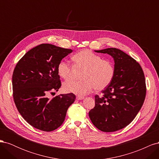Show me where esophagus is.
I'll use <instances>...</instances> for the list:
<instances>
[{"mask_svg": "<svg viewBox=\"0 0 159 159\" xmlns=\"http://www.w3.org/2000/svg\"><path fill=\"white\" fill-rule=\"evenodd\" d=\"M84 98L83 96H76V99L77 100H81Z\"/></svg>", "mask_w": 159, "mask_h": 159, "instance_id": "1", "label": "esophagus"}]
</instances>
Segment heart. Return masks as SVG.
Wrapping results in <instances>:
<instances>
[{"label":"heart","mask_w":159,"mask_h":159,"mask_svg":"<svg viewBox=\"0 0 159 159\" xmlns=\"http://www.w3.org/2000/svg\"><path fill=\"white\" fill-rule=\"evenodd\" d=\"M74 63L84 68L81 75L82 80H70L64 84L66 92L83 96L95 91H102L110 85L115 77V68L113 62L89 50H83L72 56ZM57 72L61 78L68 80L71 75V66L68 61L61 60L57 65Z\"/></svg>","instance_id":"obj_1"}]
</instances>
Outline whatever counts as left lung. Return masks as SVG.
Masks as SVG:
<instances>
[{
  "instance_id": "1",
  "label": "left lung",
  "mask_w": 159,
  "mask_h": 159,
  "mask_svg": "<svg viewBox=\"0 0 159 159\" xmlns=\"http://www.w3.org/2000/svg\"><path fill=\"white\" fill-rule=\"evenodd\" d=\"M95 52L113 57L115 74L102 95H95L89 117L100 131L114 132L131 123L143 106L147 92L145 75L140 64L121 50L110 48Z\"/></svg>"
}]
</instances>
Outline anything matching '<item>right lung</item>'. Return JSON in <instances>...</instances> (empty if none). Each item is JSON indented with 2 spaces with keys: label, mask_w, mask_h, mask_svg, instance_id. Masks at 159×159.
I'll list each match as a JSON object with an SVG mask.
<instances>
[{
  "label": "right lung",
  "mask_w": 159,
  "mask_h": 159,
  "mask_svg": "<svg viewBox=\"0 0 159 159\" xmlns=\"http://www.w3.org/2000/svg\"><path fill=\"white\" fill-rule=\"evenodd\" d=\"M50 44H42L26 52L12 74L13 99L18 111L30 125L46 132L54 131L64 121L75 95L60 94L50 98L61 84L58 62L72 52Z\"/></svg>",
  "instance_id": "1"
}]
</instances>
